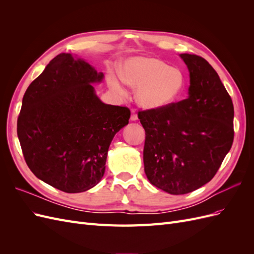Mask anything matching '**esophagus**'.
I'll return each instance as SVG.
<instances>
[{
	"instance_id": "1",
	"label": "esophagus",
	"mask_w": 254,
	"mask_h": 254,
	"mask_svg": "<svg viewBox=\"0 0 254 254\" xmlns=\"http://www.w3.org/2000/svg\"><path fill=\"white\" fill-rule=\"evenodd\" d=\"M130 120H131V121H136L137 120V114L134 110L131 111V117H130Z\"/></svg>"
}]
</instances>
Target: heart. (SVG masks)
Returning a JSON list of instances; mask_svg holds the SVG:
<instances>
[{"mask_svg": "<svg viewBox=\"0 0 254 254\" xmlns=\"http://www.w3.org/2000/svg\"><path fill=\"white\" fill-rule=\"evenodd\" d=\"M122 79L136 90V101L145 109H161L178 101L186 87L182 70L153 57H133L121 68ZM111 84L119 88L117 79Z\"/></svg>", "mask_w": 254, "mask_h": 254, "instance_id": "obj_1", "label": "heart"}]
</instances>
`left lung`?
<instances>
[{"label":"left lung","mask_w":254,"mask_h":254,"mask_svg":"<svg viewBox=\"0 0 254 254\" xmlns=\"http://www.w3.org/2000/svg\"><path fill=\"white\" fill-rule=\"evenodd\" d=\"M190 72L189 97L139 111L145 129L144 171L152 186L173 195L212 180L234 139V108L218 74L197 55L181 54Z\"/></svg>","instance_id":"left-lung-1"}]
</instances>
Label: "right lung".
Masks as SVG:
<instances>
[{"label":"right lung","instance_id":"obj_1","mask_svg":"<svg viewBox=\"0 0 254 254\" xmlns=\"http://www.w3.org/2000/svg\"><path fill=\"white\" fill-rule=\"evenodd\" d=\"M102 72L71 54H59L23 96L17 132L33 174L65 193L102 180L114 134L129 123L127 107L104 104L92 83Z\"/></svg>","mask_w":254,"mask_h":254}]
</instances>
